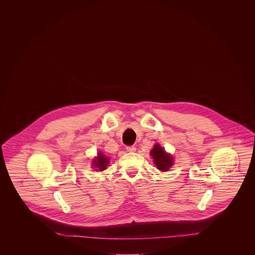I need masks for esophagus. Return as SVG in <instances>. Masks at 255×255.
Instances as JSON below:
<instances>
[{"instance_id": "esophagus-1", "label": "esophagus", "mask_w": 255, "mask_h": 255, "mask_svg": "<svg viewBox=\"0 0 255 255\" xmlns=\"http://www.w3.org/2000/svg\"><path fill=\"white\" fill-rule=\"evenodd\" d=\"M126 149H127L128 152H134L135 151V146H127Z\"/></svg>"}]
</instances>
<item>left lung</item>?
<instances>
[{
  "instance_id": "left-lung-1",
  "label": "left lung",
  "mask_w": 255,
  "mask_h": 255,
  "mask_svg": "<svg viewBox=\"0 0 255 255\" xmlns=\"http://www.w3.org/2000/svg\"><path fill=\"white\" fill-rule=\"evenodd\" d=\"M151 156L154 158L157 168L160 171H167L173 164V159L169 154L165 153L164 149L158 144L154 146L151 151Z\"/></svg>"
}]
</instances>
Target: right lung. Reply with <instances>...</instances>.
<instances>
[{
	"instance_id": "right-lung-1",
	"label": "right lung",
	"mask_w": 255,
	"mask_h": 255,
	"mask_svg": "<svg viewBox=\"0 0 255 255\" xmlns=\"http://www.w3.org/2000/svg\"><path fill=\"white\" fill-rule=\"evenodd\" d=\"M108 163H109V159L101 153H99L97 158H95V160H94V166L97 168V171L98 170L103 171V170L106 169Z\"/></svg>"
}]
</instances>
